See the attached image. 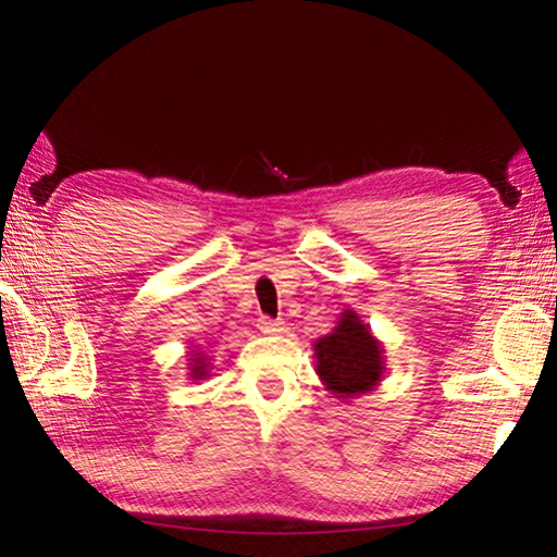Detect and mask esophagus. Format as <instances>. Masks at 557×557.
Here are the masks:
<instances>
[{
  "mask_svg": "<svg viewBox=\"0 0 557 557\" xmlns=\"http://www.w3.org/2000/svg\"><path fill=\"white\" fill-rule=\"evenodd\" d=\"M257 329L267 333V336H278V333L283 331V321H276V319H269V317H259L257 319Z\"/></svg>",
  "mask_w": 557,
  "mask_h": 557,
  "instance_id": "obj_1",
  "label": "esophagus"
}]
</instances>
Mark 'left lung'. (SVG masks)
<instances>
[{"instance_id": "left-lung-1", "label": "left lung", "mask_w": 557, "mask_h": 557, "mask_svg": "<svg viewBox=\"0 0 557 557\" xmlns=\"http://www.w3.org/2000/svg\"><path fill=\"white\" fill-rule=\"evenodd\" d=\"M317 374L336 398L350 400L374 391L383 374V345L355 310L341 312L331 333L314 343Z\"/></svg>"}]
</instances>
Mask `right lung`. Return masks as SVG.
<instances>
[{
    "label": "right lung",
    "instance_id": "1",
    "mask_svg": "<svg viewBox=\"0 0 557 557\" xmlns=\"http://www.w3.org/2000/svg\"><path fill=\"white\" fill-rule=\"evenodd\" d=\"M197 348V345H193ZM209 376V357L205 352L190 350L188 355V379L190 381H205Z\"/></svg>",
    "mask_w": 557,
    "mask_h": 557
}]
</instances>
